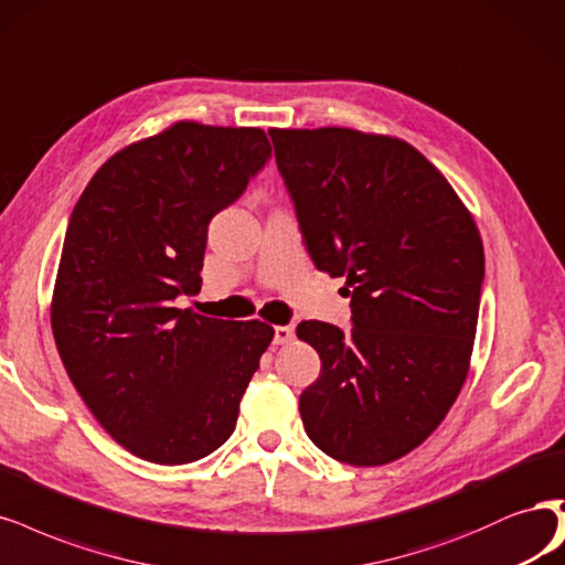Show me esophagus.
Segmentation results:
<instances>
[{
	"instance_id": "obj_1",
	"label": "esophagus",
	"mask_w": 565,
	"mask_h": 565,
	"mask_svg": "<svg viewBox=\"0 0 565 565\" xmlns=\"http://www.w3.org/2000/svg\"><path fill=\"white\" fill-rule=\"evenodd\" d=\"M291 339H295V327L291 324H280V327H276V343L278 345H285V343H289Z\"/></svg>"
}]
</instances>
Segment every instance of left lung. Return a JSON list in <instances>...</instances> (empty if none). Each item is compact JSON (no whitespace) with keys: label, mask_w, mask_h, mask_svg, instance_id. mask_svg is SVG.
Listing matches in <instances>:
<instances>
[{"label":"left lung","mask_w":565,"mask_h":565,"mask_svg":"<svg viewBox=\"0 0 565 565\" xmlns=\"http://www.w3.org/2000/svg\"><path fill=\"white\" fill-rule=\"evenodd\" d=\"M310 259L343 278L353 329L301 322L322 369L299 397L318 449L358 468L414 451L470 372L483 280L472 212L399 138L270 128Z\"/></svg>","instance_id":"1"}]
</instances>
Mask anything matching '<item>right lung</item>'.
<instances>
[{
  "mask_svg": "<svg viewBox=\"0 0 565 565\" xmlns=\"http://www.w3.org/2000/svg\"><path fill=\"white\" fill-rule=\"evenodd\" d=\"M268 157L262 128L178 121L116 151L72 210L53 339L90 414L142 460L184 465L217 451L274 341L262 320L174 306L201 291L210 220Z\"/></svg>",
  "mask_w": 565,
  "mask_h": 565,
  "instance_id": "1",
  "label": "right lung"
}]
</instances>
